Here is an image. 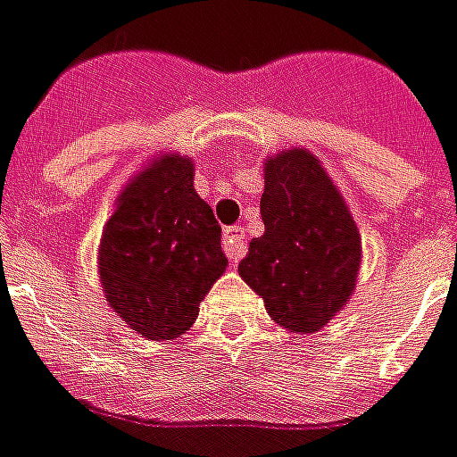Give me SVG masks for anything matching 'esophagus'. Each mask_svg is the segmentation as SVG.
I'll return each mask as SVG.
<instances>
[{
    "label": "esophagus",
    "mask_w": 457,
    "mask_h": 457,
    "mask_svg": "<svg viewBox=\"0 0 457 457\" xmlns=\"http://www.w3.org/2000/svg\"><path fill=\"white\" fill-rule=\"evenodd\" d=\"M222 247L225 254L229 257V262H240L245 253H247V242H245V228L235 225V228L225 229V237H222Z\"/></svg>",
    "instance_id": "esophagus-1"
}]
</instances>
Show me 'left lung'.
I'll use <instances>...</instances> for the list:
<instances>
[{"mask_svg":"<svg viewBox=\"0 0 457 457\" xmlns=\"http://www.w3.org/2000/svg\"><path fill=\"white\" fill-rule=\"evenodd\" d=\"M260 215L265 235L237 272L280 328L318 333L358 285L362 242L345 197L312 152L290 147L265 160Z\"/></svg>","mask_w":457,"mask_h":457,"instance_id":"8db88e82","label":"left lung"}]
</instances>
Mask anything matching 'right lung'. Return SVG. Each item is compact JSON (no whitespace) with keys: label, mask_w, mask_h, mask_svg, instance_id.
Wrapping results in <instances>:
<instances>
[{"label":"right lung","mask_w":457,"mask_h":457,"mask_svg":"<svg viewBox=\"0 0 457 457\" xmlns=\"http://www.w3.org/2000/svg\"><path fill=\"white\" fill-rule=\"evenodd\" d=\"M222 229L195 192V160L157 157L124 182L102 229L99 282L107 305L145 340H177L228 268Z\"/></svg>","instance_id":"add662e5"}]
</instances>
